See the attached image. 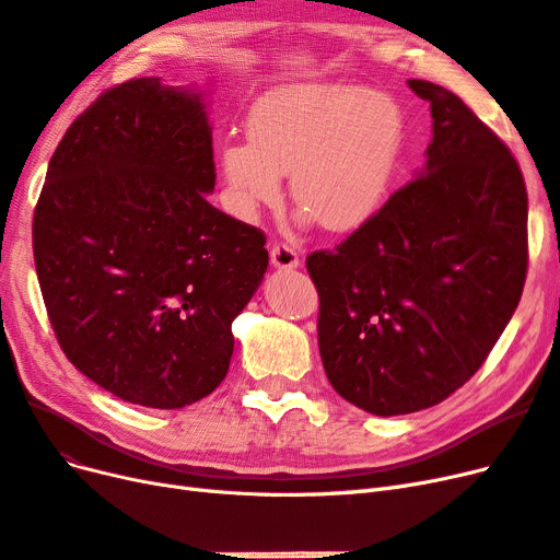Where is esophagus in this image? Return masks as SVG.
I'll use <instances>...</instances> for the list:
<instances>
[{
	"instance_id": "34e87169",
	"label": "esophagus",
	"mask_w": 560,
	"mask_h": 560,
	"mask_svg": "<svg viewBox=\"0 0 560 560\" xmlns=\"http://www.w3.org/2000/svg\"><path fill=\"white\" fill-rule=\"evenodd\" d=\"M269 258H272V265L277 269H295L300 265L295 248L283 244V242H275L272 246H269Z\"/></svg>"
}]
</instances>
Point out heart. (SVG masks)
Wrapping results in <instances>:
<instances>
[{"label": "heart", "mask_w": 560, "mask_h": 560, "mask_svg": "<svg viewBox=\"0 0 560 560\" xmlns=\"http://www.w3.org/2000/svg\"><path fill=\"white\" fill-rule=\"evenodd\" d=\"M248 141H228L221 167L232 207L275 205L291 174L295 207L328 232L368 225L390 192L405 149L402 106L347 83H288L250 106Z\"/></svg>", "instance_id": "obj_1"}]
</instances>
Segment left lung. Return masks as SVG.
<instances>
[{"label": "left lung", "instance_id": "8db88e82", "mask_svg": "<svg viewBox=\"0 0 560 560\" xmlns=\"http://www.w3.org/2000/svg\"><path fill=\"white\" fill-rule=\"evenodd\" d=\"M430 102L425 170L335 250L306 256L332 388L376 417L446 400L483 365L528 272V192L512 151L451 90Z\"/></svg>", "mask_w": 560, "mask_h": 560}]
</instances>
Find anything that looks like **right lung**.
Wrapping results in <instances>:
<instances>
[{"mask_svg":"<svg viewBox=\"0 0 560 560\" xmlns=\"http://www.w3.org/2000/svg\"><path fill=\"white\" fill-rule=\"evenodd\" d=\"M211 130L197 93L114 85L69 125L34 207L32 248L69 363L116 398L182 409L230 368L265 232L209 205Z\"/></svg>","mask_w":560,"mask_h":560,"instance_id":"right-lung-1","label":"right lung"}]
</instances>
